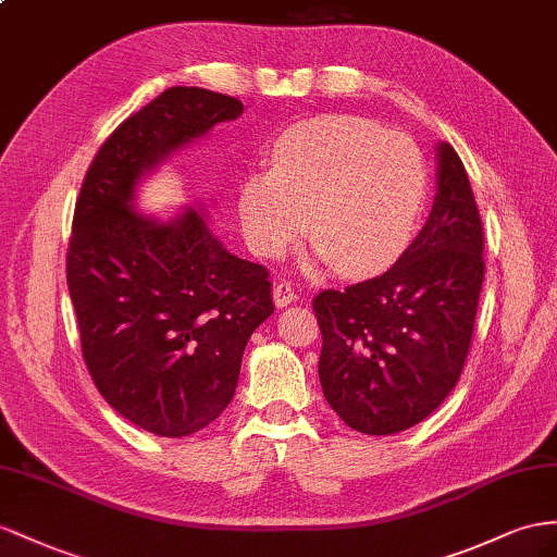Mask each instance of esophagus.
<instances>
[{"instance_id": "1", "label": "esophagus", "mask_w": 557, "mask_h": 557, "mask_svg": "<svg viewBox=\"0 0 557 557\" xmlns=\"http://www.w3.org/2000/svg\"><path fill=\"white\" fill-rule=\"evenodd\" d=\"M296 298H298V294L294 292V287H292L289 282H277L275 287H273V301H275L277 308H284V306L294 304Z\"/></svg>"}]
</instances>
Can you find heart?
<instances>
[{"instance_id":"b5f03b06","label":"heart","mask_w":557,"mask_h":557,"mask_svg":"<svg viewBox=\"0 0 557 557\" xmlns=\"http://www.w3.org/2000/svg\"><path fill=\"white\" fill-rule=\"evenodd\" d=\"M270 169L239 183L237 211L256 253L275 259L308 231V270L346 275L388 268L414 239L428 171L414 140L355 115L298 122L273 143Z\"/></svg>"}]
</instances>
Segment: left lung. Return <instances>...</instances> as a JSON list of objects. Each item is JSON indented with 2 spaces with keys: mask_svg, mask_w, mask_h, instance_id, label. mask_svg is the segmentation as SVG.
<instances>
[{
  "mask_svg": "<svg viewBox=\"0 0 557 557\" xmlns=\"http://www.w3.org/2000/svg\"><path fill=\"white\" fill-rule=\"evenodd\" d=\"M480 211L459 154L437 146V193L386 273L312 301L320 383L352 431L393 435L445 403L468 358L484 280Z\"/></svg>",
  "mask_w": 557,
  "mask_h": 557,
  "instance_id": "1",
  "label": "left lung"
}]
</instances>
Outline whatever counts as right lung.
I'll use <instances>...</instances> for the list:
<instances>
[{
	"label": "right lung",
	"mask_w": 557,
	"mask_h": 557,
	"mask_svg": "<svg viewBox=\"0 0 557 557\" xmlns=\"http://www.w3.org/2000/svg\"><path fill=\"white\" fill-rule=\"evenodd\" d=\"M242 110L209 89L162 91L106 138L75 207L65 273L82 358L106 403L160 437L202 431L231 405L247 341L275 310L273 284L199 211L162 223L132 199L150 169Z\"/></svg>",
	"instance_id": "right-lung-1"
}]
</instances>
